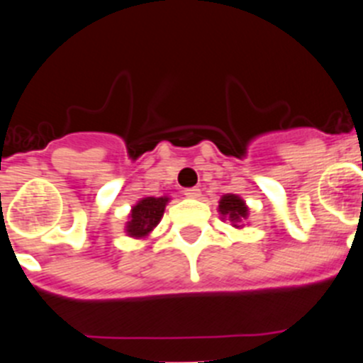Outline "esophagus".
<instances>
[{
  "mask_svg": "<svg viewBox=\"0 0 363 363\" xmlns=\"http://www.w3.org/2000/svg\"><path fill=\"white\" fill-rule=\"evenodd\" d=\"M200 189L199 188H186L184 189V195L188 196V199H200Z\"/></svg>",
  "mask_w": 363,
  "mask_h": 363,
  "instance_id": "esophagus-1",
  "label": "esophagus"
}]
</instances>
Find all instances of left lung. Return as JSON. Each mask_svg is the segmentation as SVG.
Wrapping results in <instances>:
<instances>
[{
    "instance_id": "1",
    "label": "left lung",
    "mask_w": 363,
    "mask_h": 363,
    "mask_svg": "<svg viewBox=\"0 0 363 363\" xmlns=\"http://www.w3.org/2000/svg\"><path fill=\"white\" fill-rule=\"evenodd\" d=\"M219 212L223 216H228L233 223L240 221L247 216V207L244 205L242 200L235 195H226L223 196L221 202H219Z\"/></svg>"
}]
</instances>
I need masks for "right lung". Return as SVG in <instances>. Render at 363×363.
<instances>
[{"instance_id": "obj_1", "label": "right lung", "mask_w": 363, "mask_h": 363, "mask_svg": "<svg viewBox=\"0 0 363 363\" xmlns=\"http://www.w3.org/2000/svg\"><path fill=\"white\" fill-rule=\"evenodd\" d=\"M168 199H164V196H161V199L147 196L142 202H138L133 207V211H131V219L128 223V233L131 237L147 235L160 223Z\"/></svg>"}]
</instances>
